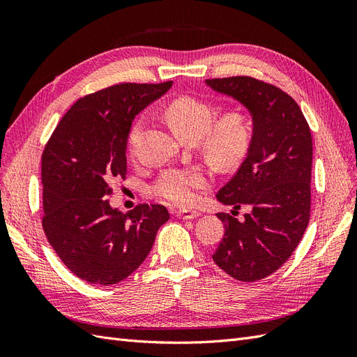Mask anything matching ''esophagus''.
Here are the masks:
<instances>
[{
	"label": "esophagus",
	"instance_id": "1",
	"mask_svg": "<svg viewBox=\"0 0 357 357\" xmlns=\"http://www.w3.org/2000/svg\"><path fill=\"white\" fill-rule=\"evenodd\" d=\"M176 215L178 219H185V220H192V219H197L199 213L198 211H193V210H178L176 211Z\"/></svg>",
	"mask_w": 357,
	"mask_h": 357
}]
</instances>
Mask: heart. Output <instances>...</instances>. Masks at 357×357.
Segmentation results:
<instances>
[{"label": "heart", "mask_w": 357, "mask_h": 357, "mask_svg": "<svg viewBox=\"0 0 357 357\" xmlns=\"http://www.w3.org/2000/svg\"><path fill=\"white\" fill-rule=\"evenodd\" d=\"M165 116L178 137L199 139L205 156L219 168H229L245 156L252 142L250 121L244 113H226L214 121V110L197 98L183 96L171 101ZM143 121H138L129 132L128 150L137 158ZM210 172L201 167H169L162 171L152 188L153 195L168 204L188 207L197 201L198 190L210 186Z\"/></svg>", "instance_id": "b5f03b06"}]
</instances>
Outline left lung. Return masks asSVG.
Instances as JSON below:
<instances>
[{"label": "left lung", "instance_id": "obj_1", "mask_svg": "<svg viewBox=\"0 0 357 357\" xmlns=\"http://www.w3.org/2000/svg\"><path fill=\"white\" fill-rule=\"evenodd\" d=\"M214 92L243 104L253 132L245 159L218 192V201L252 211L244 220L219 213L225 235L213 261L240 282L275 273L295 252L310 222L312 139L295 100L275 86L247 75L208 79Z\"/></svg>", "mask_w": 357, "mask_h": 357}]
</instances>
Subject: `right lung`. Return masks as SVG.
Returning a JSON list of instances; mask_svg holds the SVG:
<instances>
[{
	"mask_svg": "<svg viewBox=\"0 0 357 357\" xmlns=\"http://www.w3.org/2000/svg\"><path fill=\"white\" fill-rule=\"evenodd\" d=\"M172 82L121 83L75 101L41 156L43 229L73 274L110 286L131 275L169 219L164 205L113 208L112 185L126 177V144L135 116Z\"/></svg>",
	"mask_w": 357,
	"mask_h": 357,
	"instance_id": "1",
	"label": "right lung"
}]
</instances>
